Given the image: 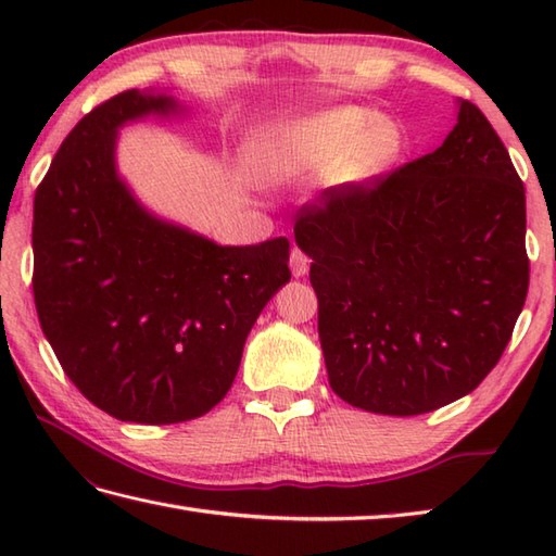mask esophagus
Instances as JSON below:
<instances>
[{"mask_svg": "<svg viewBox=\"0 0 556 556\" xmlns=\"http://www.w3.org/2000/svg\"><path fill=\"white\" fill-rule=\"evenodd\" d=\"M289 265H291L293 277H305V275H308V267H311V257L305 255L301 248H293L291 255H289Z\"/></svg>", "mask_w": 556, "mask_h": 556, "instance_id": "34e87169", "label": "esophagus"}]
</instances>
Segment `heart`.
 <instances>
[{"label": "heart", "instance_id": "heart-1", "mask_svg": "<svg viewBox=\"0 0 556 556\" xmlns=\"http://www.w3.org/2000/svg\"><path fill=\"white\" fill-rule=\"evenodd\" d=\"M404 134L363 108H334L265 124L248 143V164L260 181L287 186L323 169L337 191L368 186L392 167Z\"/></svg>", "mask_w": 556, "mask_h": 556}]
</instances>
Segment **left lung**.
Here are the masks:
<instances>
[{"instance_id":"left-lung-1","label":"left lung","mask_w":556,"mask_h":556,"mask_svg":"<svg viewBox=\"0 0 556 556\" xmlns=\"http://www.w3.org/2000/svg\"><path fill=\"white\" fill-rule=\"evenodd\" d=\"M293 236L313 260L329 387L363 410L420 416L470 394L523 311L526 191L468 100L434 152L325 191Z\"/></svg>"}]
</instances>
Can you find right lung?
<instances>
[{"label":"right lung","mask_w":556,"mask_h":556,"mask_svg":"<svg viewBox=\"0 0 556 556\" xmlns=\"http://www.w3.org/2000/svg\"><path fill=\"white\" fill-rule=\"evenodd\" d=\"M184 114L172 92H119L74 126L35 191L42 332L78 392L124 422L217 406L257 315L291 279L285 236L219 245L148 210L119 174V128Z\"/></svg>","instance_id":"1"}]
</instances>
